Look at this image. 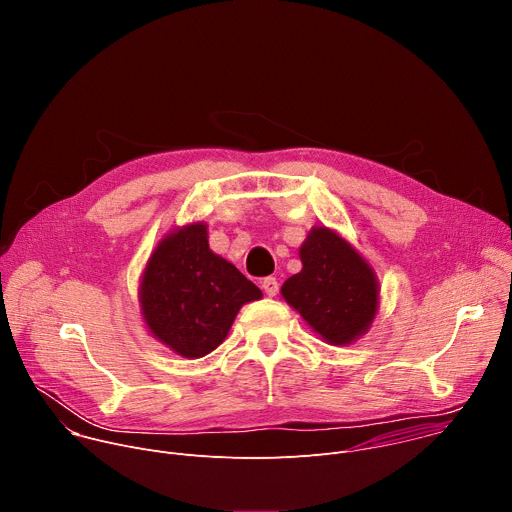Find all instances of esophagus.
Returning <instances> with one entry per match:
<instances>
[{
  "mask_svg": "<svg viewBox=\"0 0 512 512\" xmlns=\"http://www.w3.org/2000/svg\"><path fill=\"white\" fill-rule=\"evenodd\" d=\"M261 289L265 291V294H267L269 298H273V296H277L279 283H277V279H275V277H265V279L261 281Z\"/></svg>",
  "mask_w": 512,
  "mask_h": 512,
  "instance_id": "esophagus-1",
  "label": "esophagus"
}]
</instances>
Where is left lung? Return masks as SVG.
Returning a JSON list of instances; mask_svg holds the SVG:
<instances>
[{
    "label": "left lung",
    "mask_w": 512,
    "mask_h": 512,
    "mask_svg": "<svg viewBox=\"0 0 512 512\" xmlns=\"http://www.w3.org/2000/svg\"><path fill=\"white\" fill-rule=\"evenodd\" d=\"M302 271L281 285L283 300L328 344L344 346L369 332L379 310L373 267L338 233L314 227L300 247Z\"/></svg>",
    "instance_id": "left-lung-1"
}]
</instances>
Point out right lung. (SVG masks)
Here are the masks:
<instances>
[{"label":"right lung","instance_id":"obj_1","mask_svg":"<svg viewBox=\"0 0 512 512\" xmlns=\"http://www.w3.org/2000/svg\"><path fill=\"white\" fill-rule=\"evenodd\" d=\"M261 289L208 247L204 223L168 233L154 249L139 283L145 326L184 358H200L221 344L241 306Z\"/></svg>","mask_w":512,"mask_h":512}]
</instances>
